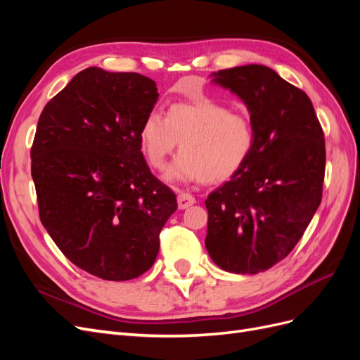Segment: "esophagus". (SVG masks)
<instances>
[{
    "instance_id": "1",
    "label": "esophagus",
    "mask_w": 360,
    "mask_h": 360,
    "mask_svg": "<svg viewBox=\"0 0 360 360\" xmlns=\"http://www.w3.org/2000/svg\"><path fill=\"white\" fill-rule=\"evenodd\" d=\"M177 204H179L180 210H184V209H188V207L195 204V198L189 193L181 192V193H179V197H177Z\"/></svg>"
}]
</instances>
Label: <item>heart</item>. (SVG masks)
Returning a JSON list of instances; mask_svg holds the SVG:
<instances>
[{
    "label": "heart",
    "mask_w": 360,
    "mask_h": 360,
    "mask_svg": "<svg viewBox=\"0 0 360 360\" xmlns=\"http://www.w3.org/2000/svg\"><path fill=\"white\" fill-rule=\"evenodd\" d=\"M179 143L181 155L165 179L216 183L245 165L252 155L255 134L246 114L209 99L171 105L165 117L156 111L146 117L139 129V144L151 168H165Z\"/></svg>",
    "instance_id": "1"
}]
</instances>
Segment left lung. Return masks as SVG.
Returning <instances> with one entry per match:
<instances>
[{
  "mask_svg": "<svg viewBox=\"0 0 360 360\" xmlns=\"http://www.w3.org/2000/svg\"><path fill=\"white\" fill-rule=\"evenodd\" d=\"M254 126L245 165L205 200V249L231 274H259L297 245L321 202L324 134L307 93L261 64L212 73Z\"/></svg>",
  "mask_w": 360,
  "mask_h": 360,
  "instance_id": "obj_1",
  "label": "left lung"
}]
</instances>
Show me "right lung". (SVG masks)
Returning a JSON list of instances; mask_svg holds the SVG:
<instances>
[{"instance_id": "obj_1", "label": "right lung", "mask_w": 360, "mask_h": 360, "mask_svg": "<svg viewBox=\"0 0 360 360\" xmlns=\"http://www.w3.org/2000/svg\"><path fill=\"white\" fill-rule=\"evenodd\" d=\"M158 97L147 76L89 68L40 114L31 147L40 221L61 252L93 276L143 275L177 210L176 193L151 174L139 144Z\"/></svg>"}]
</instances>
